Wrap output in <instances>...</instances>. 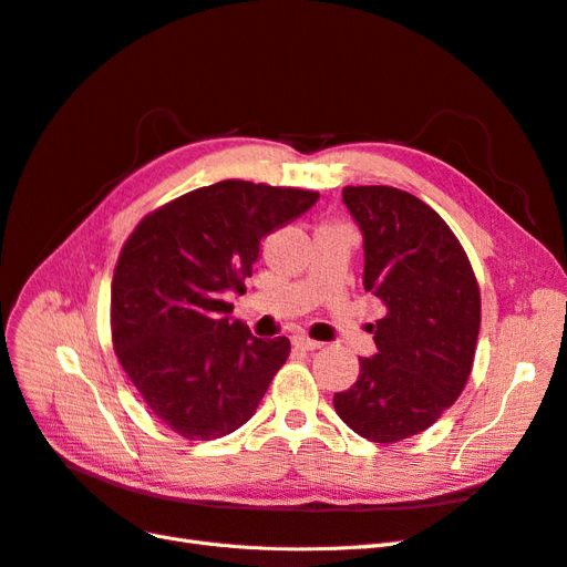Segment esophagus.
Wrapping results in <instances>:
<instances>
[{"mask_svg":"<svg viewBox=\"0 0 567 567\" xmlns=\"http://www.w3.org/2000/svg\"><path fill=\"white\" fill-rule=\"evenodd\" d=\"M293 346L300 348V350L312 352V350H319V348H321V342H317V340H312V338H307V336L298 333V336H293Z\"/></svg>","mask_w":567,"mask_h":567,"instance_id":"34e87169","label":"esophagus"}]
</instances>
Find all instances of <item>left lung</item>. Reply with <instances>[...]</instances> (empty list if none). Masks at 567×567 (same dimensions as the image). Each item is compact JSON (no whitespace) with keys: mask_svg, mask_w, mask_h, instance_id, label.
Wrapping results in <instances>:
<instances>
[{"mask_svg":"<svg viewBox=\"0 0 567 567\" xmlns=\"http://www.w3.org/2000/svg\"><path fill=\"white\" fill-rule=\"evenodd\" d=\"M342 203L364 238V288L388 307L379 352L359 359L338 416L371 442L431 427L466 385L480 331V288L456 236L431 205L394 186H346Z\"/></svg>","mask_w":567,"mask_h":567,"instance_id":"8db88e82","label":"left lung"}]
</instances>
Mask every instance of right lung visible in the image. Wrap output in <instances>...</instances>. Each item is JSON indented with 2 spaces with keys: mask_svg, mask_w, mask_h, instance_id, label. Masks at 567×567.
Listing matches in <instances>:
<instances>
[{
  "mask_svg": "<svg viewBox=\"0 0 567 567\" xmlns=\"http://www.w3.org/2000/svg\"><path fill=\"white\" fill-rule=\"evenodd\" d=\"M317 200L302 188L217 182L146 215L123 246L113 348L148 409L182 437L234 433L284 367L288 338H255L227 298L244 293L262 238Z\"/></svg>",
  "mask_w": 567,
  "mask_h": 567,
  "instance_id": "right-lung-1",
  "label": "right lung"
}]
</instances>
